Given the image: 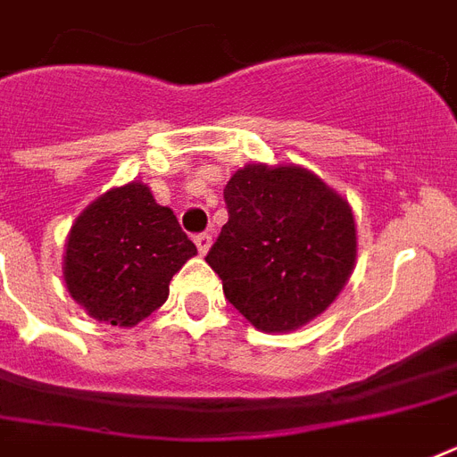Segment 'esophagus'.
Segmentation results:
<instances>
[{
	"label": "esophagus",
	"instance_id": "34e87169",
	"mask_svg": "<svg viewBox=\"0 0 457 457\" xmlns=\"http://www.w3.org/2000/svg\"><path fill=\"white\" fill-rule=\"evenodd\" d=\"M211 242H213V237L208 235V232H199V235L194 237V244H196V249H199L201 256H204V253H208V249H211Z\"/></svg>",
	"mask_w": 457,
	"mask_h": 457
}]
</instances>
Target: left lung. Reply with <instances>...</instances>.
<instances>
[{
	"label": "left lung",
	"mask_w": 457,
	"mask_h": 457,
	"mask_svg": "<svg viewBox=\"0 0 457 457\" xmlns=\"http://www.w3.org/2000/svg\"><path fill=\"white\" fill-rule=\"evenodd\" d=\"M222 194L229 218L206 263L225 299L263 332H289L325 311L355 263L346 201L296 165L251 163Z\"/></svg>",
	"instance_id": "8db88e82"
}]
</instances>
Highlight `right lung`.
Instances as JSON below:
<instances>
[{"label":"right lung","mask_w":457,"mask_h":457,"mask_svg":"<svg viewBox=\"0 0 457 457\" xmlns=\"http://www.w3.org/2000/svg\"><path fill=\"white\" fill-rule=\"evenodd\" d=\"M196 246L170 208L149 187L111 189L75 220L66 242L63 278L71 296L96 320L137 325L168 299L172 275Z\"/></svg>","instance_id":"right-lung-1"}]
</instances>
